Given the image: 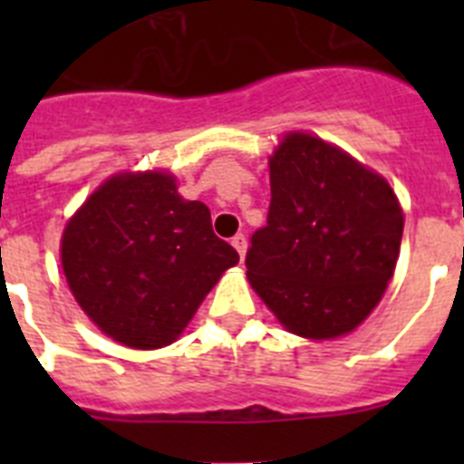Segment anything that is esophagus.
Wrapping results in <instances>:
<instances>
[{
    "instance_id": "obj_1",
    "label": "esophagus",
    "mask_w": 464,
    "mask_h": 464,
    "mask_svg": "<svg viewBox=\"0 0 464 464\" xmlns=\"http://www.w3.org/2000/svg\"><path fill=\"white\" fill-rule=\"evenodd\" d=\"M232 246H235V248H237V253H239L241 260H244V256H246V246H248V241H246V237H244V235L232 237Z\"/></svg>"
}]
</instances>
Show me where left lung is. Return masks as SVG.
Listing matches in <instances>:
<instances>
[{
    "label": "left lung",
    "instance_id": "left-lung-1",
    "mask_svg": "<svg viewBox=\"0 0 464 464\" xmlns=\"http://www.w3.org/2000/svg\"><path fill=\"white\" fill-rule=\"evenodd\" d=\"M267 225L246 253V276L290 332L332 339L379 304L400 256L392 188L351 155L309 134H288L269 160Z\"/></svg>",
    "mask_w": 464,
    "mask_h": 464
}]
</instances>
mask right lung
<instances>
[{
    "instance_id": "right-lung-1",
    "label": "right lung",
    "mask_w": 464,
    "mask_h": 464,
    "mask_svg": "<svg viewBox=\"0 0 464 464\" xmlns=\"http://www.w3.org/2000/svg\"><path fill=\"white\" fill-rule=\"evenodd\" d=\"M239 253L213 235L207 204L174 176L118 174L92 192L63 235V269L81 309L111 339L162 348Z\"/></svg>"
}]
</instances>
